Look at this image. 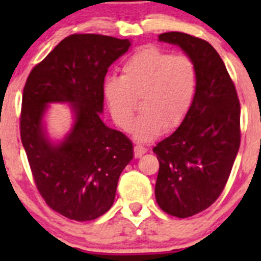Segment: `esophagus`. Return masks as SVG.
<instances>
[{
    "instance_id": "1",
    "label": "esophagus",
    "mask_w": 261,
    "mask_h": 261,
    "mask_svg": "<svg viewBox=\"0 0 261 261\" xmlns=\"http://www.w3.org/2000/svg\"><path fill=\"white\" fill-rule=\"evenodd\" d=\"M147 151L146 147L141 146V145H135V147H134V155H135V158L138 159V158H141L143 156L144 154Z\"/></svg>"
}]
</instances>
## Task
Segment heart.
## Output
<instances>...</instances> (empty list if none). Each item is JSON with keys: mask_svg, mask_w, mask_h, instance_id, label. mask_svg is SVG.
I'll return each mask as SVG.
<instances>
[{"mask_svg": "<svg viewBox=\"0 0 261 261\" xmlns=\"http://www.w3.org/2000/svg\"><path fill=\"white\" fill-rule=\"evenodd\" d=\"M102 89L112 120L122 130L130 128L141 99L143 115L131 134L136 141L149 143L186 120L196 96V65L187 55L146 45L123 63L121 77H107Z\"/></svg>", "mask_w": 261, "mask_h": 261, "instance_id": "heart-1", "label": "heart"}]
</instances>
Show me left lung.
Segmentation results:
<instances>
[{"instance_id": "1", "label": "left lung", "mask_w": 261, "mask_h": 261, "mask_svg": "<svg viewBox=\"0 0 261 261\" xmlns=\"http://www.w3.org/2000/svg\"><path fill=\"white\" fill-rule=\"evenodd\" d=\"M193 60L197 89L186 120L152 149L159 160L155 198L179 218L220 197L240 147V102L225 63L207 41L178 31L159 35Z\"/></svg>"}]
</instances>
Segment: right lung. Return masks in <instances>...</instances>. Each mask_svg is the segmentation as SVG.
Returning <instances> with one entry per match:
<instances>
[{
  "instance_id": "add662e5",
  "label": "right lung",
  "mask_w": 261,
  "mask_h": 261,
  "mask_svg": "<svg viewBox=\"0 0 261 261\" xmlns=\"http://www.w3.org/2000/svg\"><path fill=\"white\" fill-rule=\"evenodd\" d=\"M128 39L74 34L60 41L29 74L20 131L36 188L55 212L74 221L98 218L112 207L118 178L134 156L133 143L101 120L109 67ZM49 103H69L70 133L53 142L43 116Z\"/></svg>"
}]
</instances>
